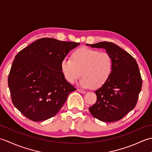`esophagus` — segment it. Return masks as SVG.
Masks as SVG:
<instances>
[{"instance_id": "1", "label": "esophagus", "mask_w": 152, "mask_h": 152, "mask_svg": "<svg viewBox=\"0 0 152 152\" xmlns=\"http://www.w3.org/2000/svg\"><path fill=\"white\" fill-rule=\"evenodd\" d=\"M77 90H78V92H80V93H82V94H84V93H86V91H83V90L80 89H77Z\"/></svg>"}]
</instances>
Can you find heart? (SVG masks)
Segmentation results:
<instances>
[{
  "label": "heart",
  "mask_w": 152,
  "mask_h": 152,
  "mask_svg": "<svg viewBox=\"0 0 152 152\" xmlns=\"http://www.w3.org/2000/svg\"><path fill=\"white\" fill-rule=\"evenodd\" d=\"M114 63L112 56L106 52L88 48H80L71 55L70 59H64L61 70L68 82L74 83L80 75V85L83 88L91 86L98 88L107 82L110 76Z\"/></svg>",
  "instance_id": "heart-1"
}]
</instances>
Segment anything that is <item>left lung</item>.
Masks as SVG:
<instances>
[{
	"mask_svg": "<svg viewBox=\"0 0 152 152\" xmlns=\"http://www.w3.org/2000/svg\"><path fill=\"white\" fill-rule=\"evenodd\" d=\"M89 45L104 48L112 57L114 66L110 76L94 92L96 102L89 112L93 117L104 122L122 119L136 106L142 86L138 64L134 58L114 43L109 42Z\"/></svg>",
	"mask_w": 152,
	"mask_h": 152,
	"instance_id": "8db88e82",
	"label": "left lung"
}]
</instances>
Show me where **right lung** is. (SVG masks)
Returning a JSON list of instances; mask_svg holds the SVG:
<instances>
[{
    "label": "right lung",
    "instance_id": "obj_1",
    "mask_svg": "<svg viewBox=\"0 0 152 152\" xmlns=\"http://www.w3.org/2000/svg\"><path fill=\"white\" fill-rule=\"evenodd\" d=\"M80 43L40 38L16 55L8 75L15 107L33 121L53 117L76 89L64 78L61 64Z\"/></svg>",
    "mask_w": 152,
    "mask_h": 152
}]
</instances>
